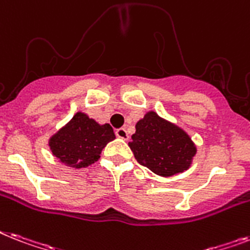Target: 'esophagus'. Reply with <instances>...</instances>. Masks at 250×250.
<instances>
[{
    "label": "esophagus",
    "mask_w": 250,
    "mask_h": 250,
    "mask_svg": "<svg viewBox=\"0 0 250 250\" xmlns=\"http://www.w3.org/2000/svg\"><path fill=\"white\" fill-rule=\"evenodd\" d=\"M115 135H117V137H119V139L122 140H128V132H127V129L125 128H118L117 131H115Z\"/></svg>",
    "instance_id": "1"
}]
</instances>
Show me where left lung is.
I'll return each instance as SVG.
<instances>
[{
  "label": "left lung",
  "instance_id": "left-lung-1",
  "mask_svg": "<svg viewBox=\"0 0 250 250\" xmlns=\"http://www.w3.org/2000/svg\"><path fill=\"white\" fill-rule=\"evenodd\" d=\"M128 145L140 164L162 177L188 169L196 154L190 136L155 111H147L136 123V132Z\"/></svg>",
  "mask_w": 250,
  "mask_h": 250
}]
</instances>
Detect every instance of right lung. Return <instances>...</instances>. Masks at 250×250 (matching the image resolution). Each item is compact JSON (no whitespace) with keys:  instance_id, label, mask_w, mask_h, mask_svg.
<instances>
[{"instance_id":"right-lung-1","label":"right lung","mask_w":250,"mask_h":250,"mask_svg":"<svg viewBox=\"0 0 250 250\" xmlns=\"http://www.w3.org/2000/svg\"><path fill=\"white\" fill-rule=\"evenodd\" d=\"M114 139L110 125H99L86 113L78 111L50 137L48 146L62 164L78 169L97 162L103 149Z\"/></svg>"}]
</instances>
